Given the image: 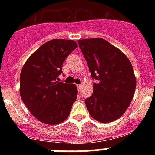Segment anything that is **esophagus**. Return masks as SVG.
<instances>
[{
    "label": "esophagus",
    "instance_id": "esophagus-1",
    "mask_svg": "<svg viewBox=\"0 0 155 155\" xmlns=\"http://www.w3.org/2000/svg\"><path fill=\"white\" fill-rule=\"evenodd\" d=\"M77 87H78V91H80L81 87H82V85L81 84H78V85H77Z\"/></svg>",
    "mask_w": 155,
    "mask_h": 155
}]
</instances>
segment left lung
I'll list each match as a JSON object with an SVG mask.
<instances>
[{
	"label": "left lung",
	"mask_w": 155,
	"mask_h": 155,
	"mask_svg": "<svg viewBox=\"0 0 155 155\" xmlns=\"http://www.w3.org/2000/svg\"><path fill=\"white\" fill-rule=\"evenodd\" d=\"M93 78V93L85 105L94 120L111 123L124 114L134 97L137 81L130 61L118 48L102 38L79 39Z\"/></svg>",
	"instance_id": "8db88e82"
}]
</instances>
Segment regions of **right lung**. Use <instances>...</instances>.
<instances>
[{"label": "right lung", "instance_id": "obj_1", "mask_svg": "<svg viewBox=\"0 0 155 155\" xmlns=\"http://www.w3.org/2000/svg\"><path fill=\"white\" fill-rule=\"evenodd\" d=\"M78 47L71 39H52L25 63L20 74V95L37 120L56 125L67 120L78 95L74 84L58 81L63 63Z\"/></svg>", "mask_w": 155, "mask_h": 155}]
</instances>
